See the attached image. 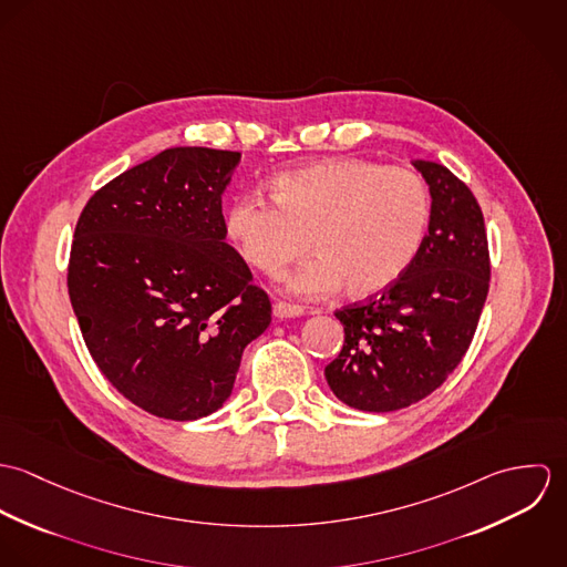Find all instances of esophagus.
Listing matches in <instances>:
<instances>
[{
    "label": "esophagus",
    "instance_id": "34e87169",
    "mask_svg": "<svg viewBox=\"0 0 567 567\" xmlns=\"http://www.w3.org/2000/svg\"><path fill=\"white\" fill-rule=\"evenodd\" d=\"M272 315L277 319H295V317H303L306 310L301 306H295V303H286V301H275L272 306Z\"/></svg>",
    "mask_w": 567,
    "mask_h": 567
}]
</instances>
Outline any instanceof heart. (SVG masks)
I'll use <instances>...</instances> for the list:
<instances>
[{"mask_svg":"<svg viewBox=\"0 0 567 567\" xmlns=\"http://www.w3.org/2000/svg\"><path fill=\"white\" fill-rule=\"evenodd\" d=\"M275 203L243 196L227 212V234L244 261L268 277L319 252L288 290L321 297L344 284L353 297L393 286L414 261L430 223V194L408 167L329 159L279 174Z\"/></svg>","mask_w":567,"mask_h":567,"instance_id":"heart-1","label":"heart"}]
</instances>
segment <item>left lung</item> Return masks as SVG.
<instances>
[{
	"instance_id": "8db88e82",
	"label": "left lung",
	"mask_w": 567,
	"mask_h": 567,
	"mask_svg": "<svg viewBox=\"0 0 567 567\" xmlns=\"http://www.w3.org/2000/svg\"><path fill=\"white\" fill-rule=\"evenodd\" d=\"M412 165L430 185L427 234L393 286L336 312L344 344L324 367L333 395L364 412L400 410L436 391L465 358L488 292L476 196L441 163Z\"/></svg>"
}]
</instances>
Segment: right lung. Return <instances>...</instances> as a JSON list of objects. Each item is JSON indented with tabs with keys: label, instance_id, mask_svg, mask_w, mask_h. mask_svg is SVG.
I'll list each match as a JSON object with an SVG mask.
<instances>
[{
	"label": "right lung",
	"instance_id": "obj_1",
	"mask_svg": "<svg viewBox=\"0 0 567 567\" xmlns=\"http://www.w3.org/2000/svg\"><path fill=\"white\" fill-rule=\"evenodd\" d=\"M240 153L167 148L84 205L68 288L102 375L142 410L192 421L234 391L270 299L225 243L223 194Z\"/></svg>",
	"mask_w": 567,
	"mask_h": 567
}]
</instances>
